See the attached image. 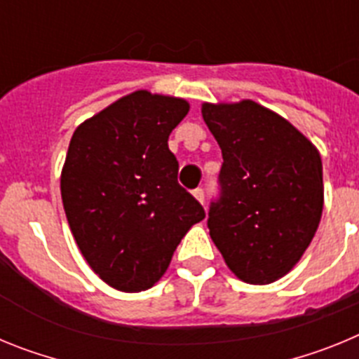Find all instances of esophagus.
<instances>
[{
    "label": "esophagus",
    "instance_id": "1",
    "mask_svg": "<svg viewBox=\"0 0 359 359\" xmlns=\"http://www.w3.org/2000/svg\"><path fill=\"white\" fill-rule=\"evenodd\" d=\"M192 194H194V198L198 199L199 203H205V190H203V189H194V192H192Z\"/></svg>",
    "mask_w": 359,
    "mask_h": 359
}]
</instances>
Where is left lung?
<instances>
[{
    "instance_id": "left-lung-1",
    "label": "left lung",
    "mask_w": 359,
    "mask_h": 359,
    "mask_svg": "<svg viewBox=\"0 0 359 359\" xmlns=\"http://www.w3.org/2000/svg\"><path fill=\"white\" fill-rule=\"evenodd\" d=\"M201 113L223 152L210 237L237 277L269 284L315 237L323 208L320 154L287 120L252 100L205 104Z\"/></svg>"
}]
</instances>
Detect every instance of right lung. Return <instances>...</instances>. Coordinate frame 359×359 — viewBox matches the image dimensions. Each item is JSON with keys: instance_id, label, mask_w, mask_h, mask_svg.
I'll return each instance as SVG.
<instances>
[{"instance_id": "obj_1", "label": "right lung", "mask_w": 359, "mask_h": 359, "mask_svg": "<svg viewBox=\"0 0 359 359\" xmlns=\"http://www.w3.org/2000/svg\"><path fill=\"white\" fill-rule=\"evenodd\" d=\"M189 113L182 98L135 91L73 133L61 176L72 233L95 273L120 291L154 286L201 203L177 183L169 135Z\"/></svg>"}]
</instances>
